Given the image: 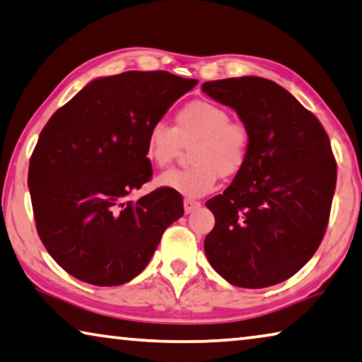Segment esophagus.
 I'll use <instances>...</instances> for the list:
<instances>
[{"label":"esophagus","mask_w":362,"mask_h":362,"mask_svg":"<svg viewBox=\"0 0 362 362\" xmlns=\"http://www.w3.org/2000/svg\"><path fill=\"white\" fill-rule=\"evenodd\" d=\"M199 206H202V203L194 202V199H192V198L183 199V209H185L187 214H190V212H193L194 209H198Z\"/></svg>","instance_id":"esophagus-1"}]
</instances>
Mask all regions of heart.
I'll return each instance as SVG.
<instances>
[{
    "instance_id": "b5f03b06",
    "label": "heart",
    "mask_w": 362,
    "mask_h": 362,
    "mask_svg": "<svg viewBox=\"0 0 362 362\" xmlns=\"http://www.w3.org/2000/svg\"><path fill=\"white\" fill-rule=\"evenodd\" d=\"M190 146L192 165L158 177L159 187L198 198L216 188L221 177L242 172L250 156L251 135L230 111L209 100H193L177 109L172 127L153 124L145 139V158L156 168H168L182 146Z\"/></svg>"
}]
</instances>
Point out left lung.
<instances>
[{
	"label": "left lung",
	"instance_id": "left-lung-1",
	"mask_svg": "<svg viewBox=\"0 0 362 362\" xmlns=\"http://www.w3.org/2000/svg\"><path fill=\"white\" fill-rule=\"evenodd\" d=\"M202 88L235 109L251 135L243 170L206 203L216 217L204 240L206 256L235 286L284 282L311 259L329 223L337 185L329 135L272 80L223 78Z\"/></svg>",
	"mask_w": 362,
	"mask_h": 362
}]
</instances>
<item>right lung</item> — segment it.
Masks as SVG:
<instances>
[{
  "label": "right lung",
  "instance_id": "right-lung-1",
  "mask_svg": "<svg viewBox=\"0 0 362 362\" xmlns=\"http://www.w3.org/2000/svg\"><path fill=\"white\" fill-rule=\"evenodd\" d=\"M197 83L165 71L122 72L90 82L51 116L27 183L38 237L66 272L98 286L127 284L183 216L169 188L127 197L153 175L148 129Z\"/></svg>",
  "mask_w": 362,
  "mask_h": 362
}]
</instances>
